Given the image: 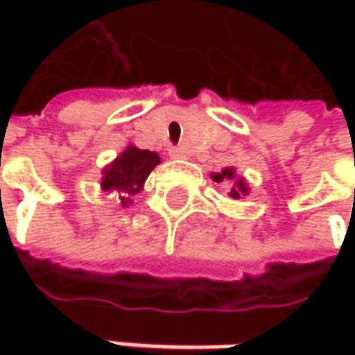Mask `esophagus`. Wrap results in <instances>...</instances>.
<instances>
[{"instance_id":"1","label":"esophagus","mask_w":355,"mask_h":355,"mask_svg":"<svg viewBox=\"0 0 355 355\" xmlns=\"http://www.w3.org/2000/svg\"><path fill=\"white\" fill-rule=\"evenodd\" d=\"M170 156L175 157V159H184L185 152H184V150H182V148H171Z\"/></svg>"}]
</instances>
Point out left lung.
Here are the masks:
<instances>
[{"label": "left lung", "instance_id": "8db88e82", "mask_svg": "<svg viewBox=\"0 0 355 355\" xmlns=\"http://www.w3.org/2000/svg\"><path fill=\"white\" fill-rule=\"evenodd\" d=\"M211 180L213 182H231V198L233 199H241L243 196H247L249 193V185L245 182V178H241L237 175V171L235 168H225V170H221L219 173H211Z\"/></svg>", "mask_w": 355, "mask_h": 355}]
</instances>
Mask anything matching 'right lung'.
Instances as JSON below:
<instances>
[{"instance_id": "1", "label": "right lung", "mask_w": 355, "mask_h": 355, "mask_svg": "<svg viewBox=\"0 0 355 355\" xmlns=\"http://www.w3.org/2000/svg\"><path fill=\"white\" fill-rule=\"evenodd\" d=\"M162 159L156 152L140 150L134 144H130L124 152H120L114 162L103 168L101 189L104 193H116L114 198L122 205L128 207L134 201V196L144 189V184L150 175V171L156 168Z\"/></svg>"}]
</instances>
